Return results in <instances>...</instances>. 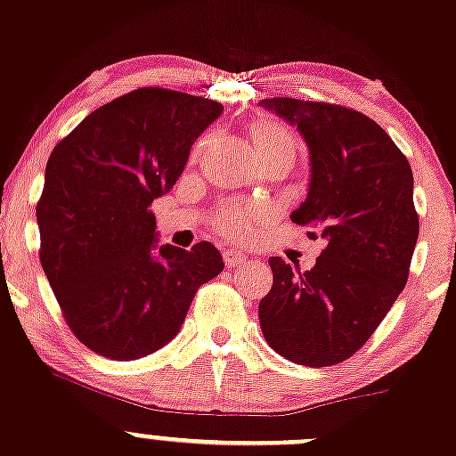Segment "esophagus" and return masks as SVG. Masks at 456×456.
Listing matches in <instances>:
<instances>
[{
    "label": "esophagus",
    "instance_id": "34e87169",
    "mask_svg": "<svg viewBox=\"0 0 456 456\" xmlns=\"http://www.w3.org/2000/svg\"><path fill=\"white\" fill-rule=\"evenodd\" d=\"M224 266L227 268H242L247 266V257L236 251H224Z\"/></svg>",
    "mask_w": 456,
    "mask_h": 456
}]
</instances>
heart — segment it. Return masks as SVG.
<instances>
[{
	"mask_svg": "<svg viewBox=\"0 0 456 456\" xmlns=\"http://www.w3.org/2000/svg\"><path fill=\"white\" fill-rule=\"evenodd\" d=\"M248 137H251L257 157L280 151H295L297 148L295 133L286 124L277 122L273 118H257L248 126ZM266 216V208L260 203L229 205L227 209L220 212V229L232 238H247L251 233L253 224L265 220Z\"/></svg>",
	"mask_w": 456,
	"mask_h": 456,
	"instance_id": "obj_1",
	"label": "heart"
}]
</instances>
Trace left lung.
Listing matches in <instances>:
<instances>
[{
    "mask_svg": "<svg viewBox=\"0 0 456 456\" xmlns=\"http://www.w3.org/2000/svg\"><path fill=\"white\" fill-rule=\"evenodd\" d=\"M260 104L295 124L308 143V199L290 218L325 238L310 271L268 260L273 289L257 310L262 334L292 362L337 365L369 341L409 280L419 236L413 170L361 111L295 98Z\"/></svg>",
    "mask_w": 456,
    "mask_h": 456,
    "instance_id": "1",
    "label": "left lung"
}]
</instances>
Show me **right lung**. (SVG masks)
I'll list each match as a JSON object with an SVG mask.
<instances>
[{"instance_id":"obj_1","label":"right lung","mask_w":456,"mask_h":456,"mask_svg":"<svg viewBox=\"0 0 456 456\" xmlns=\"http://www.w3.org/2000/svg\"><path fill=\"white\" fill-rule=\"evenodd\" d=\"M220 113L216 100L142 87L89 113L47 159L38 257L69 330L100 356L135 361L164 347L224 268L209 242L157 248L151 212Z\"/></svg>"}]
</instances>
